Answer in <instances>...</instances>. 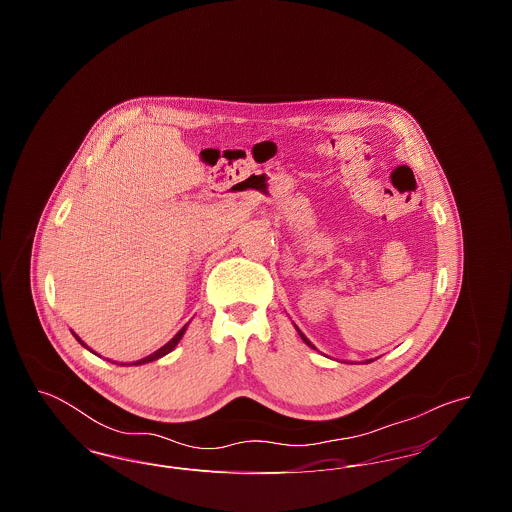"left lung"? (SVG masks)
<instances>
[{
    "mask_svg": "<svg viewBox=\"0 0 512 512\" xmlns=\"http://www.w3.org/2000/svg\"><path fill=\"white\" fill-rule=\"evenodd\" d=\"M297 332H299V336H301V340L305 341V343H307V345H309V347H313V349H317V347H315V345H313V343H311V341L307 340V338H305V334H303V332H301V330H299V328H297ZM370 361H374V359H370ZM366 363H368V361H366Z\"/></svg>",
    "mask_w": 512,
    "mask_h": 512,
    "instance_id": "8db88e82",
    "label": "left lung"
}]
</instances>
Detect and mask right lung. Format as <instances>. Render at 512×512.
Listing matches in <instances>:
<instances>
[{
    "label": "right lung",
    "instance_id": "1",
    "mask_svg": "<svg viewBox=\"0 0 512 512\" xmlns=\"http://www.w3.org/2000/svg\"><path fill=\"white\" fill-rule=\"evenodd\" d=\"M184 332H186V326H184V328H182V330H180V332H178V334H176V336H174V338H172V340L169 341V343H165V345H163V347H161V349H157V351H155V353H151V355H147V357H144V359H140V361H136V363H132V365H146V363H151V361H157V359H161V357H165V355H167V353H171L172 349H174V347H176V345H178V341L182 340V336H184ZM74 338H76V340L80 341V343H82V345H84V347H86V349H90V347H88V345H86V343H84V341L80 340V338H78V336H76V334H74ZM90 351H92V349H90Z\"/></svg>",
    "mask_w": 512,
    "mask_h": 512
}]
</instances>
